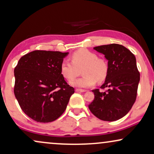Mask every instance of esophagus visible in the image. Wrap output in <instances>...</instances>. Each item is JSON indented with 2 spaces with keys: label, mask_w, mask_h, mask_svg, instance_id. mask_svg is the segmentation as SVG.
Segmentation results:
<instances>
[{
  "label": "esophagus",
  "mask_w": 154,
  "mask_h": 154,
  "mask_svg": "<svg viewBox=\"0 0 154 154\" xmlns=\"http://www.w3.org/2000/svg\"><path fill=\"white\" fill-rule=\"evenodd\" d=\"M75 91H77V92H85L86 90H85V89H76Z\"/></svg>",
  "instance_id": "1"
}]
</instances>
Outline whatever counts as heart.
<instances>
[{
    "label": "heart",
    "instance_id": "1",
    "mask_svg": "<svg viewBox=\"0 0 154 154\" xmlns=\"http://www.w3.org/2000/svg\"><path fill=\"white\" fill-rule=\"evenodd\" d=\"M72 63L63 61L60 65V72L68 80L75 79L79 75L82 67V77L71 82L75 87L87 88L94 86L97 81L102 82L106 79L109 66L106 61L97 57L94 52L87 49H80L74 52L71 56Z\"/></svg>",
    "mask_w": 154,
    "mask_h": 154
}]
</instances>
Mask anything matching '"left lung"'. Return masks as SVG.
<instances>
[{
    "mask_svg": "<svg viewBox=\"0 0 154 154\" xmlns=\"http://www.w3.org/2000/svg\"><path fill=\"white\" fill-rule=\"evenodd\" d=\"M94 49L104 54L108 60L107 76L100 87L107 90L93 89L94 99L89 109L100 119L114 122L125 116L137 99L140 81L137 60L134 54L122 45H105Z\"/></svg>",
    "mask_w": 154,
    "mask_h": 154,
    "instance_id": "obj_1",
    "label": "left lung"
}]
</instances>
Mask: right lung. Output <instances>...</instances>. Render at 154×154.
Instances as JSON below:
<instances>
[{
	"mask_svg": "<svg viewBox=\"0 0 154 154\" xmlns=\"http://www.w3.org/2000/svg\"><path fill=\"white\" fill-rule=\"evenodd\" d=\"M68 54L35 50L23 56L15 67V96L21 109L35 122L48 123L59 118L75 92L60 72Z\"/></svg>",
	"mask_w": 154,
	"mask_h": 154,
	"instance_id": "add662e5",
	"label": "right lung"
}]
</instances>
